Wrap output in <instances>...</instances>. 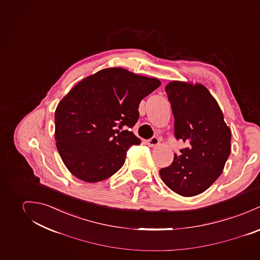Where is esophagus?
Returning a JSON list of instances; mask_svg holds the SVG:
<instances>
[{"instance_id": "1", "label": "esophagus", "mask_w": 260, "mask_h": 260, "mask_svg": "<svg viewBox=\"0 0 260 260\" xmlns=\"http://www.w3.org/2000/svg\"><path fill=\"white\" fill-rule=\"evenodd\" d=\"M146 144H147L148 146H150V147H154V146H156L157 144H159V141H158V139L156 137H152L151 139H149L146 142Z\"/></svg>"}]
</instances>
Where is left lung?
Masks as SVG:
<instances>
[{"label":"left lung","instance_id":"1","mask_svg":"<svg viewBox=\"0 0 260 260\" xmlns=\"http://www.w3.org/2000/svg\"><path fill=\"white\" fill-rule=\"evenodd\" d=\"M174 116V137L186 143L171 166L159 171L162 181L182 197L205 191L221 174L231 154V133L208 89L201 84L171 82L167 87Z\"/></svg>","mask_w":260,"mask_h":260}]
</instances>
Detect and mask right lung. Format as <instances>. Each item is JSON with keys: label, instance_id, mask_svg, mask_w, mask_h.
<instances>
[{"label": "right lung", "instance_id": "1", "mask_svg": "<svg viewBox=\"0 0 260 260\" xmlns=\"http://www.w3.org/2000/svg\"><path fill=\"white\" fill-rule=\"evenodd\" d=\"M159 86L157 79L110 68L72 88L55 113L56 144L68 170L87 182L115 174L127 149L141 144L124 128L137 123L141 101Z\"/></svg>", "mask_w": 260, "mask_h": 260}]
</instances>
